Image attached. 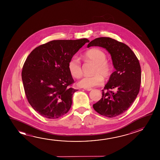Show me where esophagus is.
Returning a JSON list of instances; mask_svg holds the SVG:
<instances>
[{
  "mask_svg": "<svg viewBox=\"0 0 160 160\" xmlns=\"http://www.w3.org/2000/svg\"><path fill=\"white\" fill-rule=\"evenodd\" d=\"M84 90H87V91H91L92 90V88H84Z\"/></svg>",
  "mask_w": 160,
  "mask_h": 160,
  "instance_id": "obj_1",
  "label": "esophagus"
}]
</instances>
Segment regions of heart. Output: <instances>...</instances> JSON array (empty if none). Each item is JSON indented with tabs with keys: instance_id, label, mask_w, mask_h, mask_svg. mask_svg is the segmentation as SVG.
<instances>
[{
	"instance_id": "obj_1",
	"label": "heart",
	"mask_w": 160,
	"mask_h": 160,
	"mask_svg": "<svg viewBox=\"0 0 160 160\" xmlns=\"http://www.w3.org/2000/svg\"><path fill=\"white\" fill-rule=\"evenodd\" d=\"M84 58L85 60L95 63L94 71L95 75L85 76L79 82L80 87L89 88L99 86L104 82L103 76L106 79L110 78L113 71V65L106 60L107 55L102 50L97 48L90 49L84 53ZM68 68L73 78L79 79L82 75L81 62L78 58L74 57L71 58L68 62Z\"/></svg>"
}]
</instances>
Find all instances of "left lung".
<instances>
[{"label":"left lung","mask_w":160,"mask_h":160,"mask_svg":"<svg viewBox=\"0 0 160 160\" xmlns=\"http://www.w3.org/2000/svg\"><path fill=\"white\" fill-rule=\"evenodd\" d=\"M103 47L110 53L115 71L112 73L102 90V98L93 104L101 115L113 118L130 107L138 94L141 82V69L138 60L132 50L122 42L110 37H99L88 45ZM116 88L117 92L110 89Z\"/></svg>","instance_id":"left-lung-1"}]
</instances>
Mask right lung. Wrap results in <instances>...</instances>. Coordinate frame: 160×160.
Wrapping results in <instances>:
<instances>
[{"instance_id":"1","label":"right lung","mask_w":160,"mask_h":160,"mask_svg":"<svg viewBox=\"0 0 160 160\" xmlns=\"http://www.w3.org/2000/svg\"><path fill=\"white\" fill-rule=\"evenodd\" d=\"M89 40H53L35 48L24 63L22 79L27 99L43 117L58 119L70 110L78 90L68 62Z\"/></svg>"}]
</instances>
